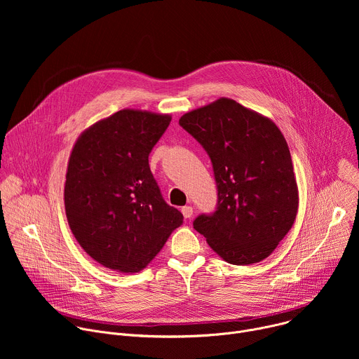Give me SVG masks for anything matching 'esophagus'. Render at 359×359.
Returning a JSON list of instances; mask_svg holds the SVG:
<instances>
[{"label":"esophagus","mask_w":359,"mask_h":359,"mask_svg":"<svg viewBox=\"0 0 359 359\" xmlns=\"http://www.w3.org/2000/svg\"><path fill=\"white\" fill-rule=\"evenodd\" d=\"M182 215L184 216V219H190L193 216V208L191 206L182 208Z\"/></svg>","instance_id":"esophagus-1"}]
</instances>
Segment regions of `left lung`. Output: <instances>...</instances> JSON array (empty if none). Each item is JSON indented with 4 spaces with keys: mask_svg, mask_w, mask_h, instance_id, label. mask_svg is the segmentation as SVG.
Returning <instances> with one entry per match:
<instances>
[{
    "mask_svg": "<svg viewBox=\"0 0 359 359\" xmlns=\"http://www.w3.org/2000/svg\"><path fill=\"white\" fill-rule=\"evenodd\" d=\"M179 125L212 161L217 204L193 227L230 264L259 263L294 224L298 189L288 144L270 119L233 99L191 111Z\"/></svg>",
    "mask_w": 359,
    "mask_h": 359,
    "instance_id": "obj_1",
    "label": "left lung"
}]
</instances>
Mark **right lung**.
<instances>
[{
	"instance_id": "obj_1",
	"label": "right lung",
	"mask_w": 359,
	"mask_h": 359,
	"mask_svg": "<svg viewBox=\"0 0 359 359\" xmlns=\"http://www.w3.org/2000/svg\"><path fill=\"white\" fill-rule=\"evenodd\" d=\"M170 121L123 109L85 130L72 149L67 219L81 247L102 266L140 271L183 224L149 168L150 151Z\"/></svg>"
}]
</instances>
